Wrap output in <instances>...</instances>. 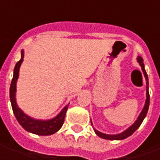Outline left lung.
Here are the masks:
<instances>
[{
  "instance_id": "1",
  "label": "left lung",
  "mask_w": 160,
  "mask_h": 160,
  "mask_svg": "<svg viewBox=\"0 0 160 160\" xmlns=\"http://www.w3.org/2000/svg\"><path fill=\"white\" fill-rule=\"evenodd\" d=\"M137 61L139 62L140 66L142 67V70L144 74L145 79H146V102H145V105L143 107V109L142 110L141 114L139 115L138 118L137 120L132 124V126H130L128 129H126L125 132H121V133H118V134H106V133H103V132H99L94 129L96 134L101 137V138L103 139H107V140H123V139H126L127 137H129L130 135H132L133 132H135L137 129L139 128V126H141V124L142 123V121L144 119V118L147 115V112H148V109H149V106H150V93H149V79H148V75L146 73L144 68V64H143V59L141 57H138L137 58Z\"/></svg>"
}]
</instances>
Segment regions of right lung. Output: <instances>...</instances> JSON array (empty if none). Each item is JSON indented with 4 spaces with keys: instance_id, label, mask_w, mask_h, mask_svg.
I'll use <instances>...</instances> for the list:
<instances>
[{
    "instance_id": "obj_1",
    "label": "right lung",
    "mask_w": 160,
    "mask_h": 160,
    "mask_svg": "<svg viewBox=\"0 0 160 160\" xmlns=\"http://www.w3.org/2000/svg\"><path fill=\"white\" fill-rule=\"evenodd\" d=\"M23 58H24V51H21V59L17 62L15 68H14L13 78H12V81L10 83V88H9V98H10L11 107L13 109L14 115H15L18 122L20 124V126L28 132H33V133L38 134V135L53 134L57 131H58L63 125L65 116H66V112L68 110V105H67L56 118L50 120L34 119V118L27 116L18 107L17 102H16V83H17V80L18 78L19 68H20V65L23 61Z\"/></svg>"
}]
</instances>
